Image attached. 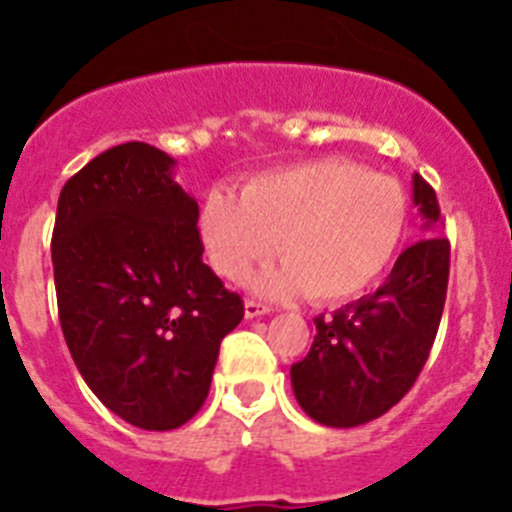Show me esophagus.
Wrapping results in <instances>:
<instances>
[{"label": "esophagus", "mask_w": 512, "mask_h": 512, "mask_svg": "<svg viewBox=\"0 0 512 512\" xmlns=\"http://www.w3.org/2000/svg\"><path fill=\"white\" fill-rule=\"evenodd\" d=\"M269 312V307L261 305V302L256 300H246V318L253 320V318H261V315H266Z\"/></svg>", "instance_id": "obj_1"}]
</instances>
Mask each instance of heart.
Masks as SVG:
<instances>
[{"label":"heart","instance_id":"b5f03b06","mask_svg":"<svg viewBox=\"0 0 512 512\" xmlns=\"http://www.w3.org/2000/svg\"><path fill=\"white\" fill-rule=\"evenodd\" d=\"M408 225V197L392 176L348 158H315L253 176L233 194L212 192L200 235L220 277L241 282L274 253L284 259L253 279L271 297L305 295L320 305L346 302L390 266Z\"/></svg>","mask_w":512,"mask_h":512}]
</instances>
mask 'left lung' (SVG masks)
I'll use <instances>...</instances> for the list:
<instances>
[{"label":"left lung","mask_w":512,"mask_h":512,"mask_svg":"<svg viewBox=\"0 0 512 512\" xmlns=\"http://www.w3.org/2000/svg\"><path fill=\"white\" fill-rule=\"evenodd\" d=\"M425 238L400 253L377 292L315 318L310 354L292 364V390L315 423L356 428L408 395L436 341L449 287V241L436 192L413 174Z\"/></svg>","instance_id":"8db88e82"}]
</instances>
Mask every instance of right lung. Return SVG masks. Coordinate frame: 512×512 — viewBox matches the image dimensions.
Returning a JSON list of instances; mask_svg holds the SVG:
<instances>
[{
	"label": "right lung",
	"instance_id": "obj_1",
	"mask_svg": "<svg viewBox=\"0 0 512 512\" xmlns=\"http://www.w3.org/2000/svg\"><path fill=\"white\" fill-rule=\"evenodd\" d=\"M176 161L122 143L63 184L51 256L76 369L117 418L171 431L202 408L243 300L202 261L200 207Z\"/></svg>",
	"mask_w": 512,
	"mask_h": 512
}]
</instances>
